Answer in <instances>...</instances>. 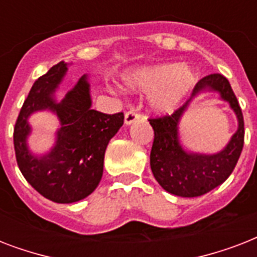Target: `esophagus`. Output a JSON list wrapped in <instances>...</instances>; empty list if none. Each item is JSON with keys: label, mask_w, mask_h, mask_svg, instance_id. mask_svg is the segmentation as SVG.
<instances>
[{"label": "esophagus", "mask_w": 257, "mask_h": 257, "mask_svg": "<svg viewBox=\"0 0 257 257\" xmlns=\"http://www.w3.org/2000/svg\"><path fill=\"white\" fill-rule=\"evenodd\" d=\"M140 118V114L136 112V110H129V112L125 113V118H124V122L125 125H131L133 124L135 121H137Z\"/></svg>", "instance_id": "esophagus-1"}]
</instances>
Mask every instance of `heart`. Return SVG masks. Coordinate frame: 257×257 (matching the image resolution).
Here are the masks:
<instances>
[{
    "label": "heart",
    "instance_id": "obj_1",
    "mask_svg": "<svg viewBox=\"0 0 257 257\" xmlns=\"http://www.w3.org/2000/svg\"><path fill=\"white\" fill-rule=\"evenodd\" d=\"M125 88L149 93V109L171 114L197 82V73L188 65L165 64L129 72L122 77Z\"/></svg>",
    "mask_w": 257,
    "mask_h": 257
}]
</instances>
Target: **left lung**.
<instances>
[{"instance_id":"1","label":"left lung","mask_w":257,"mask_h":257,"mask_svg":"<svg viewBox=\"0 0 257 257\" xmlns=\"http://www.w3.org/2000/svg\"><path fill=\"white\" fill-rule=\"evenodd\" d=\"M215 91L225 100L238 118V131L220 153L213 155L191 153L179 141L178 124L191 100L200 92ZM155 131L151 169L163 189L175 196L197 197L223 184L235 169L244 145V120L239 101L223 74L205 76L196 84L191 98L171 116L151 118Z\"/></svg>"}]
</instances>
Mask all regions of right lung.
Listing matches in <instances>:
<instances>
[{"instance_id":"obj_1","label":"right lung","mask_w":257,"mask_h":257,"mask_svg":"<svg viewBox=\"0 0 257 257\" xmlns=\"http://www.w3.org/2000/svg\"><path fill=\"white\" fill-rule=\"evenodd\" d=\"M69 62H58L34 82L14 126V151L18 168L32 187L54 203L70 204L85 199L100 183L109 141L124 124V114H105L92 109L90 84L84 74L62 100L56 92ZM49 110L60 128L54 147L34 155L29 149V117Z\"/></svg>"}]
</instances>
